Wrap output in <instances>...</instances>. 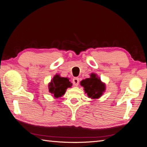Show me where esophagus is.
I'll list each match as a JSON object with an SVG mask.
<instances>
[{
    "instance_id": "esophagus-1",
    "label": "esophagus",
    "mask_w": 147,
    "mask_h": 147,
    "mask_svg": "<svg viewBox=\"0 0 147 147\" xmlns=\"http://www.w3.org/2000/svg\"><path fill=\"white\" fill-rule=\"evenodd\" d=\"M73 83L74 85L75 86H78V84L80 83V81H79V78H74L73 80Z\"/></svg>"
}]
</instances>
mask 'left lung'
<instances>
[{"label":"left lung","instance_id":"obj_1","mask_svg":"<svg viewBox=\"0 0 147 147\" xmlns=\"http://www.w3.org/2000/svg\"><path fill=\"white\" fill-rule=\"evenodd\" d=\"M81 86L84 88L85 93L92 100L100 98L106 90V84L102 82L100 77L95 73H91L90 78L80 82Z\"/></svg>","mask_w":147,"mask_h":147}]
</instances>
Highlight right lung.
Here are the masks:
<instances>
[{"instance_id":"right-lung-1","label":"right lung","mask_w":147,"mask_h":147,"mask_svg":"<svg viewBox=\"0 0 147 147\" xmlns=\"http://www.w3.org/2000/svg\"><path fill=\"white\" fill-rule=\"evenodd\" d=\"M71 86L72 84L69 82V78L61 77L59 74H56L48 84L49 92L54 98L63 96L67 88Z\"/></svg>"}]
</instances>
